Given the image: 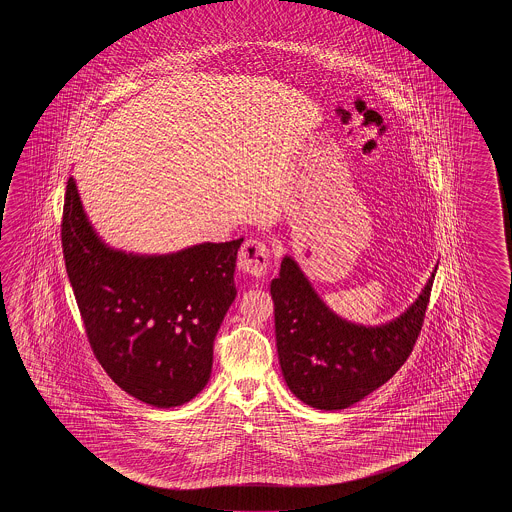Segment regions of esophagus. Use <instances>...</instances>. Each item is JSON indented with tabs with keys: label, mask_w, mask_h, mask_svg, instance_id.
<instances>
[{
	"label": "esophagus",
	"mask_w": 512,
	"mask_h": 512,
	"mask_svg": "<svg viewBox=\"0 0 512 512\" xmlns=\"http://www.w3.org/2000/svg\"><path fill=\"white\" fill-rule=\"evenodd\" d=\"M241 269L252 276H263L271 263V249L267 243L251 238L245 241L238 254Z\"/></svg>",
	"instance_id": "34e87169"
}]
</instances>
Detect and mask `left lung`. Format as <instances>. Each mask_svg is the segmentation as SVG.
<instances>
[{
	"instance_id": "1",
	"label": "left lung",
	"mask_w": 512,
	"mask_h": 512,
	"mask_svg": "<svg viewBox=\"0 0 512 512\" xmlns=\"http://www.w3.org/2000/svg\"><path fill=\"white\" fill-rule=\"evenodd\" d=\"M434 276L403 315L366 327L335 315L296 261L285 256L271 294L278 359L289 390L318 410H342L390 381L421 333Z\"/></svg>"
}]
</instances>
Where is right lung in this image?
<instances>
[{
  "instance_id": "obj_1",
  "label": "right lung",
  "mask_w": 512,
  "mask_h": 512,
  "mask_svg": "<svg viewBox=\"0 0 512 512\" xmlns=\"http://www.w3.org/2000/svg\"><path fill=\"white\" fill-rule=\"evenodd\" d=\"M241 241L166 256L113 251L91 229L75 179H67V276L89 346L111 381L157 408L188 403L207 386L214 338L236 298Z\"/></svg>"
}]
</instances>
